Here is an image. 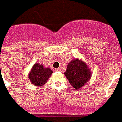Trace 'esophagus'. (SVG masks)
I'll use <instances>...</instances> for the list:
<instances>
[{
    "mask_svg": "<svg viewBox=\"0 0 122 122\" xmlns=\"http://www.w3.org/2000/svg\"><path fill=\"white\" fill-rule=\"evenodd\" d=\"M55 70L56 71H61V70H60V68H56Z\"/></svg>",
    "mask_w": 122,
    "mask_h": 122,
    "instance_id": "obj_1",
    "label": "esophagus"
}]
</instances>
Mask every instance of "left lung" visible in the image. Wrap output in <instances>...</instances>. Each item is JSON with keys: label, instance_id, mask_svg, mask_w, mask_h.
Segmentation results:
<instances>
[{"label": "left lung", "instance_id": "8db88e82", "mask_svg": "<svg viewBox=\"0 0 122 122\" xmlns=\"http://www.w3.org/2000/svg\"><path fill=\"white\" fill-rule=\"evenodd\" d=\"M64 74L75 90L81 89L91 77V71L87 64L78 59L73 60L68 64Z\"/></svg>", "mask_w": 122, "mask_h": 122}]
</instances>
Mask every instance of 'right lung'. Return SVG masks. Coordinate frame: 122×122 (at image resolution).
<instances>
[{
  "label": "right lung",
  "mask_w": 122,
  "mask_h": 122,
  "mask_svg": "<svg viewBox=\"0 0 122 122\" xmlns=\"http://www.w3.org/2000/svg\"><path fill=\"white\" fill-rule=\"evenodd\" d=\"M53 71L49 68H45L42 64L35 63L28 75L29 79L31 83L35 86H40L45 85L51 76Z\"/></svg>",
  "instance_id": "add662e5"
}]
</instances>
